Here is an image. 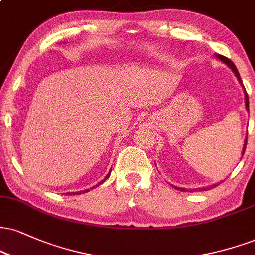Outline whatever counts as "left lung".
Returning a JSON list of instances; mask_svg holds the SVG:
<instances>
[{"label": "left lung", "mask_w": 255, "mask_h": 255, "mask_svg": "<svg viewBox=\"0 0 255 255\" xmlns=\"http://www.w3.org/2000/svg\"><path fill=\"white\" fill-rule=\"evenodd\" d=\"M216 57L219 58V59L222 60L223 63H226L227 65H228L229 67H231V69L233 70V72H234L236 77H238L239 82H240V84L242 85V87H244V84H242V81H241V77H240V75H239V71H238V69H236V67H235L234 63H233V61H232L231 59H228V58H227V57L221 56V54H217ZM244 88H245V87H244ZM245 101H246V108H247V110H250V109H248V108H250V102H248V95H247V93H246V90H245ZM246 145H247V137H246V140H245V145H244V151H242V155H244L245 151H246ZM174 188H176V186H174ZM176 189L179 190V188H176ZM180 190H183V191H185V190H184V189H180ZM204 190H205V189H204Z\"/></svg>", "instance_id": "8db88e82"}]
</instances>
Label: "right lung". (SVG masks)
<instances>
[{"mask_svg":"<svg viewBox=\"0 0 255 255\" xmlns=\"http://www.w3.org/2000/svg\"><path fill=\"white\" fill-rule=\"evenodd\" d=\"M110 176V171H109V173L108 174H107V176H106V178H104V179L102 180V182H100V183H98L97 184V185H95V186H98V185H100V184H102L103 182H104V180H106L107 179V178H108ZM91 189H94V188H91ZM89 191V189H87V190H84V191H79V192H72V194H70V192H69V194L70 195H81V194H84V192H88Z\"/></svg>","mask_w":255,"mask_h":255,"instance_id":"add662e5","label":"right lung"}]
</instances>
